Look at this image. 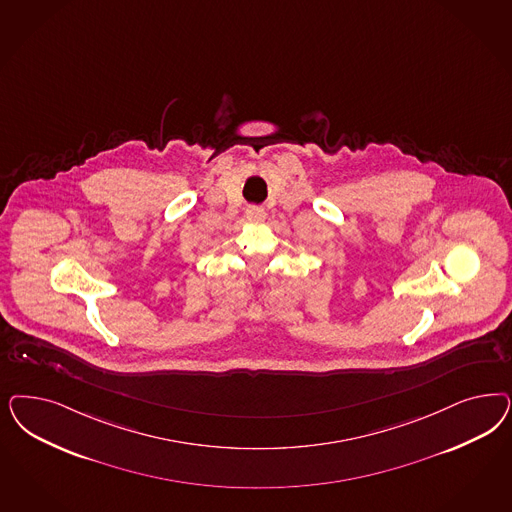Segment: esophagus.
<instances>
[{"label": "esophagus", "instance_id": "1", "mask_svg": "<svg viewBox=\"0 0 512 512\" xmlns=\"http://www.w3.org/2000/svg\"><path fill=\"white\" fill-rule=\"evenodd\" d=\"M247 218L250 222H262L265 218V211L260 207H248Z\"/></svg>", "mask_w": 512, "mask_h": 512}]
</instances>
